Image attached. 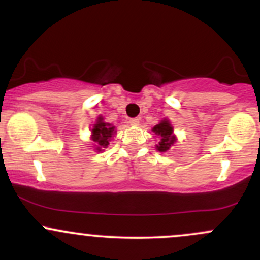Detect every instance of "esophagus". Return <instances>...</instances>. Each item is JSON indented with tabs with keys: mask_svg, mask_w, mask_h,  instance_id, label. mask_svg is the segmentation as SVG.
<instances>
[{
	"mask_svg": "<svg viewBox=\"0 0 260 260\" xmlns=\"http://www.w3.org/2000/svg\"><path fill=\"white\" fill-rule=\"evenodd\" d=\"M129 124L131 125H138L139 124V118H138V117H136V118H131L129 119Z\"/></svg>",
	"mask_w": 260,
	"mask_h": 260,
	"instance_id": "obj_1",
	"label": "esophagus"
}]
</instances>
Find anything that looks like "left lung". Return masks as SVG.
<instances>
[{"mask_svg": "<svg viewBox=\"0 0 260 260\" xmlns=\"http://www.w3.org/2000/svg\"><path fill=\"white\" fill-rule=\"evenodd\" d=\"M152 131L160 138V142H159L155 147L156 150H159V152H167V150H169V148L175 143L176 138L175 136L173 135V127L168 119H162L160 123L156 124L155 127H153Z\"/></svg>", "mask_w": 260, "mask_h": 260, "instance_id": "left-lung-1", "label": "left lung"}]
</instances>
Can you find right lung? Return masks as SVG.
Returning a JSON list of instances; mask_svg holds the SVG:
<instances>
[{
  "label": "right lung",
  "mask_w": 260,
  "mask_h": 260,
  "mask_svg": "<svg viewBox=\"0 0 260 260\" xmlns=\"http://www.w3.org/2000/svg\"><path fill=\"white\" fill-rule=\"evenodd\" d=\"M91 132H92L91 139L96 143V150L101 152L102 148H107V145L110 144L111 138L115 135L116 131L112 124L106 123V122H104L102 117H99L98 123L93 125Z\"/></svg>",
  "instance_id": "obj_1"
}]
</instances>
